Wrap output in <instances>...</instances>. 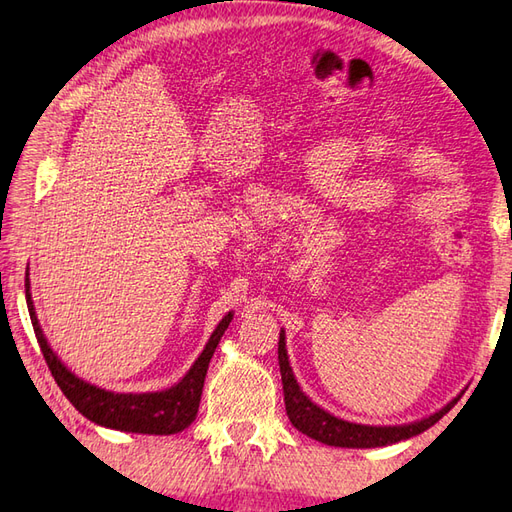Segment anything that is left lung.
Here are the masks:
<instances>
[{
	"mask_svg": "<svg viewBox=\"0 0 512 512\" xmlns=\"http://www.w3.org/2000/svg\"><path fill=\"white\" fill-rule=\"evenodd\" d=\"M278 364L280 375H283V391H285V409L291 424L296 426L300 433L309 435L311 440H318L327 446H342V448H375L387 446L402 440H409L413 435H420L426 429H431L435 422L451 411V406L457 402L446 404L444 409L424 417L420 422L400 424V426H369V424H356L340 420V417L331 415L329 411L320 409L318 404L311 402L298 382L294 378V371L289 367V356L285 347V331H280L278 340Z\"/></svg>",
	"mask_w": 512,
	"mask_h": 512,
	"instance_id": "obj_1",
	"label": "left lung"
}]
</instances>
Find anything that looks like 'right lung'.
<instances>
[{
    "label": "right lung",
    "mask_w": 512,
    "mask_h": 512,
    "mask_svg": "<svg viewBox=\"0 0 512 512\" xmlns=\"http://www.w3.org/2000/svg\"><path fill=\"white\" fill-rule=\"evenodd\" d=\"M26 302L30 320H33L35 336L41 353H44L46 358L48 369L52 373V378L59 384V389L64 391L66 398L72 402V406H75L83 417H88L90 422H95L99 426L143 435H174L187 429V426L196 420L207 367H210V360L214 356L218 342H221L225 329L234 318L232 311H229V314L218 322V327L214 329L210 340H207L201 356L196 358L192 369L187 371L183 375V380L176 382L174 387L156 393H114L77 378V375L57 358V353L50 349L44 331L39 327L33 298H30L28 271Z\"/></svg>",
    "instance_id": "add662e5"
}]
</instances>
